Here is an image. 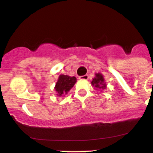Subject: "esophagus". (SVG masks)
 <instances>
[{"label":"esophagus","instance_id":"34e87169","mask_svg":"<svg viewBox=\"0 0 153 153\" xmlns=\"http://www.w3.org/2000/svg\"><path fill=\"white\" fill-rule=\"evenodd\" d=\"M79 79H80V80H88V75H82V76H80L79 77Z\"/></svg>","mask_w":153,"mask_h":153}]
</instances>
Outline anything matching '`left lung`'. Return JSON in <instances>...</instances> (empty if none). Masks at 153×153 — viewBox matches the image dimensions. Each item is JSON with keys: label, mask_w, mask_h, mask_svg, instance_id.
Segmentation results:
<instances>
[{"label": "left lung", "mask_w": 153, "mask_h": 153, "mask_svg": "<svg viewBox=\"0 0 153 153\" xmlns=\"http://www.w3.org/2000/svg\"><path fill=\"white\" fill-rule=\"evenodd\" d=\"M96 77L93 78L91 81V85L99 90H104L106 88V84L104 81V78L102 74L101 73H96Z\"/></svg>", "instance_id": "8db88e82"}]
</instances>
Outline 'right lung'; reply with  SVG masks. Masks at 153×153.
I'll use <instances>...</instances> for the list:
<instances>
[{
    "mask_svg": "<svg viewBox=\"0 0 153 153\" xmlns=\"http://www.w3.org/2000/svg\"><path fill=\"white\" fill-rule=\"evenodd\" d=\"M75 77H71L69 75H60L59 76L57 82H56L55 91L57 92V96H64L68 94L70 90L73 87L77 81Z\"/></svg>",
    "mask_w": 153,
    "mask_h": 153,
    "instance_id": "right-lung-1",
    "label": "right lung"
}]
</instances>
